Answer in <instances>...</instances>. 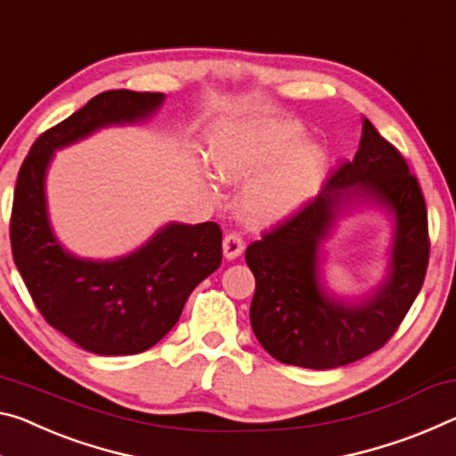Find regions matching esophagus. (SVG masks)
<instances>
[{
    "mask_svg": "<svg viewBox=\"0 0 456 456\" xmlns=\"http://www.w3.org/2000/svg\"><path fill=\"white\" fill-rule=\"evenodd\" d=\"M245 249V243L241 240V235L237 233H227L223 237V256L227 259H235L243 254Z\"/></svg>",
    "mask_w": 456,
    "mask_h": 456,
    "instance_id": "esophagus-1",
    "label": "esophagus"
}]
</instances>
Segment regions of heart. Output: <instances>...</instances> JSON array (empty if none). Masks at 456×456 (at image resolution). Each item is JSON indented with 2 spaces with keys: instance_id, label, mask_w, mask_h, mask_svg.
<instances>
[{
  "instance_id": "b5f03b06",
  "label": "heart",
  "mask_w": 456,
  "mask_h": 456,
  "mask_svg": "<svg viewBox=\"0 0 456 456\" xmlns=\"http://www.w3.org/2000/svg\"><path fill=\"white\" fill-rule=\"evenodd\" d=\"M305 129L288 119H251L216 127L208 160L223 184L245 186L240 215L249 225H273L319 191L327 151L302 143ZM213 192V186L208 184Z\"/></svg>"
}]
</instances>
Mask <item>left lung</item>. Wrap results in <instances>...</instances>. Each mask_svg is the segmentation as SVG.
I'll return each instance as SVG.
<instances>
[{
	"label": "left lung",
	"mask_w": 456,
	"mask_h": 456,
	"mask_svg": "<svg viewBox=\"0 0 456 456\" xmlns=\"http://www.w3.org/2000/svg\"><path fill=\"white\" fill-rule=\"evenodd\" d=\"M349 201L393 216L395 241L382 284L357 303L322 281V245ZM428 213L403 156L370 119L355 158L329 178L316 199L245 249L256 278L249 321L273 359L306 370H335L384 346L416 300L428 267Z\"/></svg>",
	"instance_id": "left-lung-1"
}]
</instances>
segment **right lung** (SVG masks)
<instances>
[{
    "mask_svg": "<svg viewBox=\"0 0 456 456\" xmlns=\"http://www.w3.org/2000/svg\"><path fill=\"white\" fill-rule=\"evenodd\" d=\"M164 93L105 91L34 142L13 191L12 254L36 308L50 327L97 355H135L175 327L184 302L221 265V227L168 223L127 256L85 259L54 235L46 172L56 150L97 129L142 124Z\"/></svg>",
    "mask_w": 456,
    "mask_h": 456,
    "instance_id": "obj_1",
    "label": "right lung"
}]
</instances>
